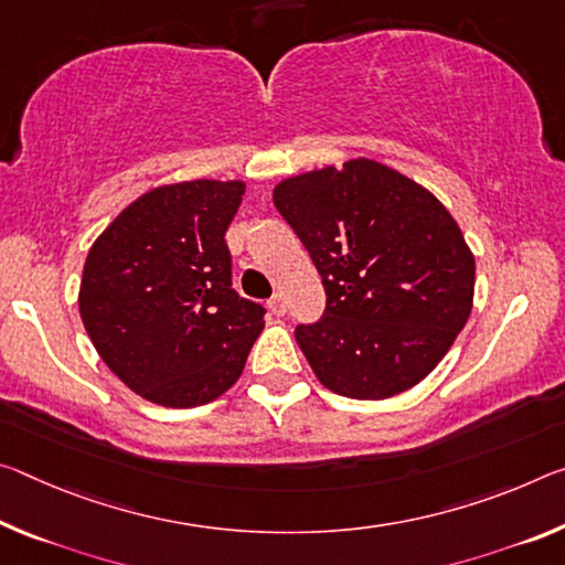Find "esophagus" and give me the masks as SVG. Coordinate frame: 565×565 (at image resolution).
<instances>
[{
	"label": "esophagus",
	"instance_id": "obj_1",
	"mask_svg": "<svg viewBox=\"0 0 565 565\" xmlns=\"http://www.w3.org/2000/svg\"><path fill=\"white\" fill-rule=\"evenodd\" d=\"M268 309H271V315L284 317V315H286V299H284V294H274V297L268 299Z\"/></svg>",
	"mask_w": 565,
	"mask_h": 565
}]
</instances>
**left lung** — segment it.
Masks as SVG:
<instances>
[{"label": "left lung", "instance_id": "left-lung-1", "mask_svg": "<svg viewBox=\"0 0 565 565\" xmlns=\"http://www.w3.org/2000/svg\"><path fill=\"white\" fill-rule=\"evenodd\" d=\"M274 203L327 291L297 342L317 380L352 399H387L423 382L468 324L476 256L425 185L370 158L291 175Z\"/></svg>", "mask_w": 565, "mask_h": 565}]
</instances>
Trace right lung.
<instances>
[{
  "mask_svg": "<svg viewBox=\"0 0 565 565\" xmlns=\"http://www.w3.org/2000/svg\"><path fill=\"white\" fill-rule=\"evenodd\" d=\"M244 181L158 185L122 209L85 258L79 317L125 387L185 409L234 387L264 307L231 289L226 231Z\"/></svg>",
  "mask_w": 565,
  "mask_h": 565,
  "instance_id": "obj_1",
  "label": "right lung"
}]
</instances>
